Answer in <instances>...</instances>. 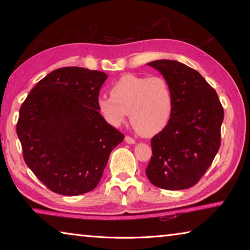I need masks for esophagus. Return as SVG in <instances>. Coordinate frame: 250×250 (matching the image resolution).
<instances>
[{
    "label": "esophagus",
    "instance_id": "esophagus-1",
    "mask_svg": "<svg viewBox=\"0 0 250 250\" xmlns=\"http://www.w3.org/2000/svg\"><path fill=\"white\" fill-rule=\"evenodd\" d=\"M125 142L126 143H129V145H134L135 143V140L133 138H131V137H129V135H126V137L125 138Z\"/></svg>",
    "mask_w": 250,
    "mask_h": 250
}]
</instances>
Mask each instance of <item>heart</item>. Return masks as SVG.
I'll use <instances>...</instances> for the list:
<instances>
[{"instance_id":"obj_1","label":"heart","mask_w":250,"mask_h":250,"mask_svg":"<svg viewBox=\"0 0 250 250\" xmlns=\"http://www.w3.org/2000/svg\"><path fill=\"white\" fill-rule=\"evenodd\" d=\"M111 96H100L97 101L110 125H120L126 115L143 137L159 133L170 121L174 101L170 84L162 77L125 75L113 83Z\"/></svg>"}]
</instances>
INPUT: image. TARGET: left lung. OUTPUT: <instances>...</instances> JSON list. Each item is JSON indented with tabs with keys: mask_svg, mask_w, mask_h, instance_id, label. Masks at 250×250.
Returning a JSON list of instances; mask_svg holds the SVG:
<instances>
[{
	"mask_svg": "<svg viewBox=\"0 0 250 250\" xmlns=\"http://www.w3.org/2000/svg\"><path fill=\"white\" fill-rule=\"evenodd\" d=\"M146 65L170 84L174 107L170 121L151 139L146 173L156 188L179 191L201 180L221 146L224 109L202 75L177 61L160 59Z\"/></svg>",
	"mask_w": 250,
	"mask_h": 250,
	"instance_id": "left-lung-1",
	"label": "left lung"
}]
</instances>
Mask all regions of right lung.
<instances>
[{
	"label": "right lung",
	"mask_w": 250,
	"mask_h": 250,
	"mask_svg": "<svg viewBox=\"0 0 250 250\" xmlns=\"http://www.w3.org/2000/svg\"><path fill=\"white\" fill-rule=\"evenodd\" d=\"M107 78L83 67L59 68L40 80L21 107L16 133L25 163L50 191L67 196L92 191L125 139L97 104Z\"/></svg>",
	"instance_id": "obj_1"
}]
</instances>
